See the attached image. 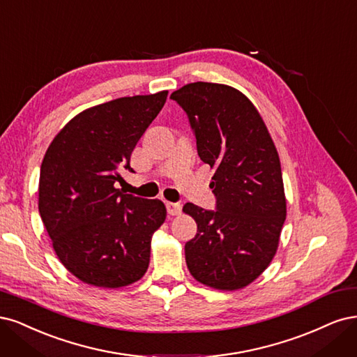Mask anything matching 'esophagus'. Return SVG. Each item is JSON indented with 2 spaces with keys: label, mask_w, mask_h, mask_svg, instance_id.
Here are the masks:
<instances>
[{
  "label": "esophagus",
  "mask_w": 357,
  "mask_h": 357,
  "mask_svg": "<svg viewBox=\"0 0 357 357\" xmlns=\"http://www.w3.org/2000/svg\"><path fill=\"white\" fill-rule=\"evenodd\" d=\"M166 209L169 215H179L182 211L181 203H174V202H166Z\"/></svg>",
  "instance_id": "1"
}]
</instances>
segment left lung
Listing matches in <instances>:
<instances>
[{
  "label": "left lung",
  "instance_id": "1",
  "mask_svg": "<svg viewBox=\"0 0 357 357\" xmlns=\"http://www.w3.org/2000/svg\"><path fill=\"white\" fill-rule=\"evenodd\" d=\"M170 99L187 114L200 160L215 167V209L183 206L197 222V234L185 243L188 270L215 289H240L278 250L286 218L279 154L257 108L238 90L197 82Z\"/></svg>",
  "mask_w": 357,
  "mask_h": 357
}]
</instances>
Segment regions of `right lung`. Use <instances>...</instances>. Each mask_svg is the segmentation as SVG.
Listing matches in <instances>:
<instances>
[{"label": "right lung", "mask_w": 357, "mask_h": 357, "mask_svg": "<svg viewBox=\"0 0 357 357\" xmlns=\"http://www.w3.org/2000/svg\"><path fill=\"white\" fill-rule=\"evenodd\" d=\"M167 91L119 98L79 112L56 135L40 169L38 211L57 258L100 287L139 280L151 237L166 220L160 200L117 188L120 170L162 111Z\"/></svg>", "instance_id": "add662e5"}]
</instances>
